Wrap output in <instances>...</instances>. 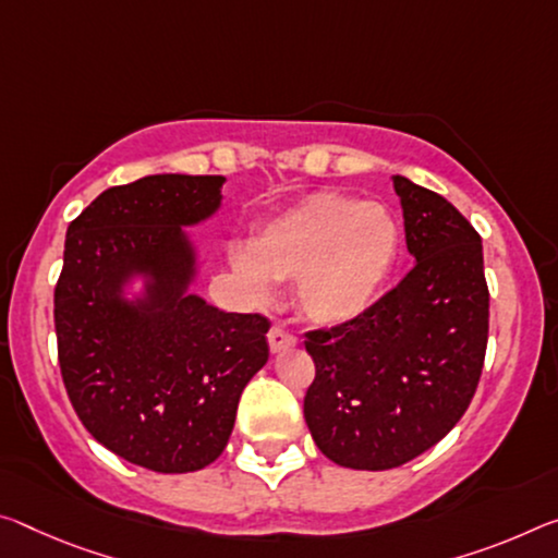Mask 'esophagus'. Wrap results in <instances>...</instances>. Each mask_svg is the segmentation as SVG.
<instances>
[{
  "label": "esophagus",
  "instance_id": "1",
  "mask_svg": "<svg viewBox=\"0 0 558 558\" xmlns=\"http://www.w3.org/2000/svg\"><path fill=\"white\" fill-rule=\"evenodd\" d=\"M268 344H270V352H282L288 348H295L298 338H295V335H290L288 330H282V327L272 325L270 332H268Z\"/></svg>",
  "mask_w": 558,
  "mask_h": 558
}]
</instances>
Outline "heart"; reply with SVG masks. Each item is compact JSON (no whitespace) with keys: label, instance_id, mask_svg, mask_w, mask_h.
Masks as SVG:
<instances>
[{"label":"heart","instance_id":"obj_1","mask_svg":"<svg viewBox=\"0 0 558 558\" xmlns=\"http://www.w3.org/2000/svg\"><path fill=\"white\" fill-rule=\"evenodd\" d=\"M400 255V226L390 208L342 193H311L253 233L233 253L253 293L293 280L298 311L315 325H344L375 305Z\"/></svg>","mask_w":558,"mask_h":558}]
</instances>
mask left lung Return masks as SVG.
<instances>
[{
	"label": "left lung",
	"instance_id": "8db88e82",
	"mask_svg": "<svg viewBox=\"0 0 558 558\" xmlns=\"http://www.w3.org/2000/svg\"><path fill=\"white\" fill-rule=\"evenodd\" d=\"M392 183L414 268L352 323L305 332L307 429L335 464L367 472L410 462L462 420L489 338L480 233L439 193Z\"/></svg>",
	"mask_w": 558,
	"mask_h": 558
}]
</instances>
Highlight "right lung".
<instances>
[{"label":"right lung","instance_id":"obj_1","mask_svg":"<svg viewBox=\"0 0 558 558\" xmlns=\"http://www.w3.org/2000/svg\"><path fill=\"white\" fill-rule=\"evenodd\" d=\"M223 175L158 173L104 191L69 223L54 290L59 367L92 437L131 464L196 472L228 445L238 400L268 362V317L189 293L185 226L220 208ZM145 278V293L122 290Z\"/></svg>","mask_w":558,"mask_h":558}]
</instances>
